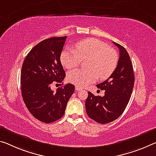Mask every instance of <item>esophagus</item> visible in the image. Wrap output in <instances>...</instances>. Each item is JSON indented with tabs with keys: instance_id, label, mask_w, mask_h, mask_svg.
I'll return each instance as SVG.
<instances>
[{
	"instance_id": "34e87169",
	"label": "esophagus",
	"mask_w": 156,
	"mask_h": 156,
	"mask_svg": "<svg viewBox=\"0 0 156 156\" xmlns=\"http://www.w3.org/2000/svg\"><path fill=\"white\" fill-rule=\"evenodd\" d=\"M75 90H77V91H80V90H82V88H81V87H80V86H75Z\"/></svg>"
}]
</instances>
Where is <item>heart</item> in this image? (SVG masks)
<instances>
[{"mask_svg":"<svg viewBox=\"0 0 156 156\" xmlns=\"http://www.w3.org/2000/svg\"><path fill=\"white\" fill-rule=\"evenodd\" d=\"M87 69H75L68 72L67 80L84 87L97 80H106L116 70L119 57L116 51L106 43L95 38H87L76 43L75 49H66L62 51L61 62L66 68L77 67L81 60H87Z\"/></svg>","mask_w":156,"mask_h":156,"instance_id":"heart-1","label":"heart"}]
</instances>
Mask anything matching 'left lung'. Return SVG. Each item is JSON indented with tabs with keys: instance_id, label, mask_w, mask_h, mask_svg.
Instances as JSON below:
<instances>
[{
	"instance_id": "8db88e82",
	"label": "left lung",
	"mask_w": 156,
	"mask_h": 156,
	"mask_svg": "<svg viewBox=\"0 0 156 156\" xmlns=\"http://www.w3.org/2000/svg\"><path fill=\"white\" fill-rule=\"evenodd\" d=\"M120 51L118 65L113 74L97 85L105 90L103 97L88 92L85 106L88 116L98 123H109L117 119L124 112L133 92L135 76L133 64L126 49L114 42Z\"/></svg>"
}]
</instances>
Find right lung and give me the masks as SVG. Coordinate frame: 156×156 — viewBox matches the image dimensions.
<instances>
[{
    "instance_id": "obj_1",
    "label": "right lung",
    "mask_w": 156,
    "mask_h": 156,
    "mask_svg": "<svg viewBox=\"0 0 156 156\" xmlns=\"http://www.w3.org/2000/svg\"><path fill=\"white\" fill-rule=\"evenodd\" d=\"M66 37H51L38 43L26 56L21 68L23 102L30 114L43 123L61 119L75 91L72 83L55 92L51 89L52 83H61L66 76L60 58Z\"/></svg>"
}]
</instances>
